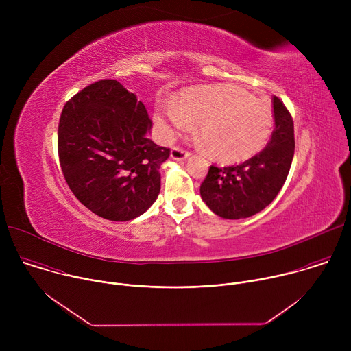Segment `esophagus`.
<instances>
[{
    "instance_id": "1",
    "label": "esophagus",
    "mask_w": 351,
    "mask_h": 351,
    "mask_svg": "<svg viewBox=\"0 0 351 351\" xmlns=\"http://www.w3.org/2000/svg\"><path fill=\"white\" fill-rule=\"evenodd\" d=\"M189 157H190V153L184 152V149L180 148V147H173L171 149V158L175 160V161H183V160H186Z\"/></svg>"
}]
</instances>
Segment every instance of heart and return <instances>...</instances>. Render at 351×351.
Wrapping results in <instances>:
<instances>
[{
	"label": "heart",
	"mask_w": 351,
	"mask_h": 351,
	"mask_svg": "<svg viewBox=\"0 0 351 351\" xmlns=\"http://www.w3.org/2000/svg\"><path fill=\"white\" fill-rule=\"evenodd\" d=\"M154 119L167 138L198 122V134L210 157L222 164H237L258 154L274 129L271 107L233 84L186 88L169 107L167 119L160 112Z\"/></svg>",
	"instance_id": "b5f03b06"
}]
</instances>
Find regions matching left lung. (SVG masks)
Instances as JSON below:
<instances>
[{"label":"left lung","mask_w":351,"mask_h":351,"mask_svg":"<svg viewBox=\"0 0 351 351\" xmlns=\"http://www.w3.org/2000/svg\"><path fill=\"white\" fill-rule=\"evenodd\" d=\"M275 129L261 153L236 167H211L199 186L210 210L225 219L253 217L269 206L289 175L294 156L291 115L274 95Z\"/></svg>","instance_id":"1"}]
</instances>
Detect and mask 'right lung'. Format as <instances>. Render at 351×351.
<instances>
[{
    "label": "right lung",
    "instance_id": "obj_1",
    "mask_svg": "<svg viewBox=\"0 0 351 351\" xmlns=\"http://www.w3.org/2000/svg\"><path fill=\"white\" fill-rule=\"evenodd\" d=\"M149 129L144 104L118 80L95 82L65 104L61 168L75 197L95 215L125 222L154 204L169 148L149 140Z\"/></svg>",
    "mask_w": 351,
    "mask_h": 351
}]
</instances>
